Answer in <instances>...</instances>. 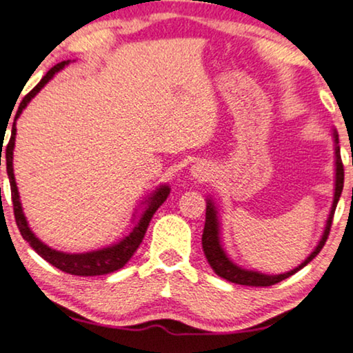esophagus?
I'll return each mask as SVG.
<instances>
[{
  "instance_id": "obj_1",
  "label": "esophagus",
  "mask_w": 353,
  "mask_h": 353,
  "mask_svg": "<svg viewBox=\"0 0 353 353\" xmlns=\"http://www.w3.org/2000/svg\"><path fill=\"white\" fill-rule=\"evenodd\" d=\"M190 177L193 181H198V182H205V181H210L212 177V170L210 165H206V163H195L190 168Z\"/></svg>"
}]
</instances>
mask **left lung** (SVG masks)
<instances>
[{
  "mask_svg": "<svg viewBox=\"0 0 353 353\" xmlns=\"http://www.w3.org/2000/svg\"><path fill=\"white\" fill-rule=\"evenodd\" d=\"M332 141H334V196H332V205H331L330 214H327L325 230L321 233L319 245H316L315 250L307 256V259L304 262H301L296 269L285 272V274H278V275L262 274V272L251 270V269H243V267L235 264V262L227 256L224 246H222L219 211H217L214 200H212L211 196H208L206 198V221H205V228H203L201 245H203V251H205L206 259L210 262L211 269L216 272V275H219L221 278H224V280L230 283H236V285L272 286L283 280H286V278H290L291 275H294L296 272H299L301 269H304V267L309 264L316 254H319L321 248L325 246L327 235H330L332 216H334L337 201H339L342 187H344V166H342V161H341L339 136H337L336 131H332Z\"/></svg>",
  "mask_w": 353,
  "mask_h": 353,
  "instance_id": "left-lung-1",
  "label": "left lung"
}]
</instances>
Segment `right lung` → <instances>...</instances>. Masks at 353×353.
Instances as JSON below:
<instances>
[{
    "mask_svg": "<svg viewBox=\"0 0 353 353\" xmlns=\"http://www.w3.org/2000/svg\"><path fill=\"white\" fill-rule=\"evenodd\" d=\"M70 62L72 61H63L61 63H57V65H54L51 70L46 73V77H44L41 81H39L37 86H34L32 91H30L27 96L23 97L21 105H19L16 118H14L12 129H11V139H9V143L6 145V171L9 176V183H11L14 216H16L17 227H19V230H21V235L23 236V240H26L28 245L43 257L44 261H48L49 264L56 267V269L65 272V274L78 275V276L107 275V274H112V272L120 270L121 267H125L128 264V261L131 259L134 252L137 251L139 245L142 243L143 235H145L147 227H148V224H150L153 214H155L158 208H160L163 203L166 201L171 188L168 183H163V185L157 187L155 190H153L150 195H148L145 200L142 201V206H143L142 214L136 216L137 211H134L132 230L129 232L126 236H123L120 241L113 243V245H110V246L101 248V250H94V251H88V252H63V251H57V250H54V248L48 246L46 243L41 241L37 235H34L33 230L28 225L26 214H23L21 195H19L16 177H14L12 158H14V147H16V132H17L16 121H17V118L22 115L23 108L28 105L30 101H32V99L44 88V84H48V81H51L52 77L56 75L57 72H61L63 67H67ZM1 142H3V136H1ZM1 152H3V148H1ZM0 166H1V157H0Z\"/></svg>",
    "mask_w": 353,
    "mask_h": 353,
    "instance_id": "1",
    "label": "right lung"
}]
</instances>
